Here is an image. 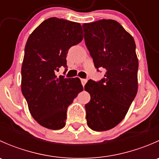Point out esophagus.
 Instances as JSON below:
<instances>
[{"label": "esophagus", "instance_id": "esophagus-1", "mask_svg": "<svg viewBox=\"0 0 159 159\" xmlns=\"http://www.w3.org/2000/svg\"><path fill=\"white\" fill-rule=\"evenodd\" d=\"M81 84H82L83 87H84V86L85 85L86 83H87V79H81Z\"/></svg>", "mask_w": 159, "mask_h": 159}]
</instances>
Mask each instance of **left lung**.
<instances>
[{"label": "left lung", "instance_id": "left-lung-1", "mask_svg": "<svg viewBox=\"0 0 159 159\" xmlns=\"http://www.w3.org/2000/svg\"><path fill=\"white\" fill-rule=\"evenodd\" d=\"M82 27L94 67L105 70L101 81L89 80L84 86L91 95L85 105L87 124L94 131H107L124 119L137 94L135 43L116 20L102 19Z\"/></svg>", "mask_w": 159, "mask_h": 159}]
</instances>
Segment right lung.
Wrapping results in <instances>:
<instances>
[{
  "label": "right lung",
  "mask_w": 159,
  "mask_h": 159,
  "mask_svg": "<svg viewBox=\"0 0 159 159\" xmlns=\"http://www.w3.org/2000/svg\"><path fill=\"white\" fill-rule=\"evenodd\" d=\"M82 34L79 23L50 17L27 41L21 67V91L34 119L48 129L65 127L68 107L83 91L78 78L55 75L61 67L67 68L68 50L82 41Z\"/></svg>",
  "instance_id": "1"
}]
</instances>
